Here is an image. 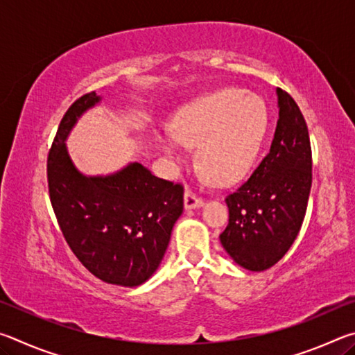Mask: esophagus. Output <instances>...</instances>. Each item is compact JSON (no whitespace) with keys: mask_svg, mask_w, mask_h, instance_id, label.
Returning <instances> with one entry per match:
<instances>
[{"mask_svg":"<svg viewBox=\"0 0 355 355\" xmlns=\"http://www.w3.org/2000/svg\"><path fill=\"white\" fill-rule=\"evenodd\" d=\"M200 207H203V200L199 199V197H196L191 191H186L184 192V208L186 209H196V208H200Z\"/></svg>","mask_w":355,"mask_h":355,"instance_id":"esophagus-1","label":"esophagus"}]
</instances>
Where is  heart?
Returning a JSON list of instances; mask_svg holds the SVG:
<instances>
[{
	"label": "heart",
	"mask_w": 355,
	"mask_h": 355,
	"mask_svg": "<svg viewBox=\"0 0 355 355\" xmlns=\"http://www.w3.org/2000/svg\"><path fill=\"white\" fill-rule=\"evenodd\" d=\"M268 130V112L257 97L220 89L192 100L178 111L171 133L158 136L164 153L184 163V147H197L205 175L218 184L243 178L254 164Z\"/></svg>",
	"instance_id": "heart-1"
}]
</instances>
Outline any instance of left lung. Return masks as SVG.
I'll use <instances>...</instances> for the list:
<instances>
[{
  "label": "left lung",
  "instance_id": "8db88e82",
  "mask_svg": "<svg viewBox=\"0 0 355 355\" xmlns=\"http://www.w3.org/2000/svg\"><path fill=\"white\" fill-rule=\"evenodd\" d=\"M279 120L269 153L227 196L228 225L220 244L249 271L274 266L296 239L311 188V148L305 119L290 94L277 87Z\"/></svg>",
  "mask_w": 355,
  "mask_h": 355
}]
</instances>
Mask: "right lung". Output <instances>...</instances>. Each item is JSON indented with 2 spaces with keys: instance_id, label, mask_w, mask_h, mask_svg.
<instances>
[{
  "instance_id": "right-lung-1",
  "label": "right lung",
  "mask_w": 355,
  "mask_h": 355,
  "mask_svg": "<svg viewBox=\"0 0 355 355\" xmlns=\"http://www.w3.org/2000/svg\"><path fill=\"white\" fill-rule=\"evenodd\" d=\"M100 101L95 92L86 94L65 112L48 155V189L65 241L83 266L106 284L133 288L159 268L183 213V186L155 177L141 163L110 175L78 171L65 141Z\"/></svg>"
}]
</instances>
